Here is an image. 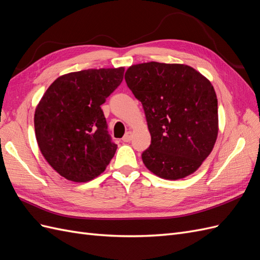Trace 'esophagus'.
<instances>
[{
    "instance_id": "1",
    "label": "esophagus",
    "mask_w": 260,
    "mask_h": 260,
    "mask_svg": "<svg viewBox=\"0 0 260 260\" xmlns=\"http://www.w3.org/2000/svg\"><path fill=\"white\" fill-rule=\"evenodd\" d=\"M131 139H132V132L128 131V132H125V135L122 138V141L123 142H130Z\"/></svg>"
}]
</instances>
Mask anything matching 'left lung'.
Instances as JSON below:
<instances>
[{"label": "left lung", "instance_id": "8db88e82", "mask_svg": "<svg viewBox=\"0 0 260 260\" xmlns=\"http://www.w3.org/2000/svg\"><path fill=\"white\" fill-rule=\"evenodd\" d=\"M142 103L151 145L142 153L146 168L162 179L178 180L198 170L218 136V101L202 74L182 64L149 61L124 75Z\"/></svg>", "mask_w": 260, "mask_h": 260}]
</instances>
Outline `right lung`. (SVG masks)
Returning <instances> with one entry per match:
<instances>
[{
	"label": "right lung",
	"instance_id": "1",
	"mask_svg": "<svg viewBox=\"0 0 260 260\" xmlns=\"http://www.w3.org/2000/svg\"><path fill=\"white\" fill-rule=\"evenodd\" d=\"M124 68L88 69L57 78L39 102L35 130L51 167L67 180L100 176L115 155L101 105L119 86Z\"/></svg>",
	"mask_w": 260,
	"mask_h": 260
}]
</instances>
